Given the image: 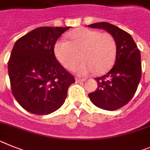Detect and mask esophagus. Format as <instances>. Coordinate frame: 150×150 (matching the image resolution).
<instances>
[{
	"label": "esophagus",
	"mask_w": 150,
	"mask_h": 150,
	"mask_svg": "<svg viewBox=\"0 0 150 150\" xmlns=\"http://www.w3.org/2000/svg\"><path fill=\"white\" fill-rule=\"evenodd\" d=\"M86 80V79H83V78H79V77H76V82H84Z\"/></svg>",
	"instance_id": "obj_1"
}]
</instances>
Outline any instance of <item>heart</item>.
<instances>
[{
	"mask_svg": "<svg viewBox=\"0 0 150 150\" xmlns=\"http://www.w3.org/2000/svg\"><path fill=\"white\" fill-rule=\"evenodd\" d=\"M68 37L70 42L61 40L54 47L56 57L65 68L74 70L81 59L83 62L76 70L80 75L105 74L112 68L117 44L111 33L79 28L70 32Z\"/></svg>",
	"mask_w": 150,
	"mask_h": 150,
	"instance_id": "1",
	"label": "heart"
}]
</instances>
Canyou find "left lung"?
I'll return each mask as SVG.
<instances>
[{
  "label": "left lung",
  "instance_id": "obj_1",
  "mask_svg": "<svg viewBox=\"0 0 150 150\" xmlns=\"http://www.w3.org/2000/svg\"><path fill=\"white\" fill-rule=\"evenodd\" d=\"M88 27L105 29L111 33L117 44L115 65L104 76L95 78L98 87L89 98L98 108L115 111L125 106L133 98L141 79L140 52L128 33L116 25L101 22Z\"/></svg>",
  "mask_w": 150,
  "mask_h": 150
}]
</instances>
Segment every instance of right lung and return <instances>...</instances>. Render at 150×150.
Wrapping results in <instances>:
<instances>
[{"mask_svg": "<svg viewBox=\"0 0 150 150\" xmlns=\"http://www.w3.org/2000/svg\"><path fill=\"white\" fill-rule=\"evenodd\" d=\"M67 27L42 26L22 36L14 44L8 74L14 98L30 113H52L64 104L74 76L56 59V42Z\"/></svg>", "mask_w": 150, "mask_h": 150, "instance_id": "obj_1", "label": "right lung"}]
</instances>
